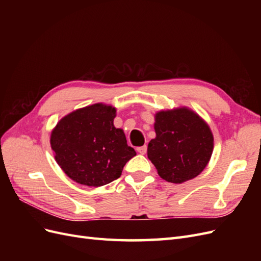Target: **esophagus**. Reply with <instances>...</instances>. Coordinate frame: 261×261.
<instances>
[{"mask_svg":"<svg viewBox=\"0 0 261 261\" xmlns=\"http://www.w3.org/2000/svg\"><path fill=\"white\" fill-rule=\"evenodd\" d=\"M137 151H138L140 154H145V153L147 152V146L144 145V146H141V147H138V148H137Z\"/></svg>","mask_w":261,"mask_h":261,"instance_id":"obj_1","label":"esophagus"}]
</instances>
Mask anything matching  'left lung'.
Wrapping results in <instances>:
<instances>
[{
    "label": "left lung",
    "instance_id": "1",
    "mask_svg": "<svg viewBox=\"0 0 261 261\" xmlns=\"http://www.w3.org/2000/svg\"><path fill=\"white\" fill-rule=\"evenodd\" d=\"M156 137L148 145V158L163 179L183 183L206 168L213 150L209 126L186 108L155 114Z\"/></svg>",
    "mask_w": 261,
    "mask_h": 261
}]
</instances>
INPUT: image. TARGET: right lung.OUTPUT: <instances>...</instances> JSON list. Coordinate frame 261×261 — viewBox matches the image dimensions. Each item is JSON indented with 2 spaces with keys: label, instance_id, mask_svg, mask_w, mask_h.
<instances>
[{
  "label": "right lung",
  "instance_id": "add662e5",
  "mask_svg": "<svg viewBox=\"0 0 261 261\" xmlns=\"http://www.w3.org/2000/svg\"><path fill=\"white\" fill-rule=\"evenodd\" d=\"M115 113V108L96 103L69 113L53 129L55 160L77 183L93 187L111 183L136 155L124 132L114 127Z\"/></svg>",
  "mask_w": 261,
  "mask_h": 261
}]
</instances>
